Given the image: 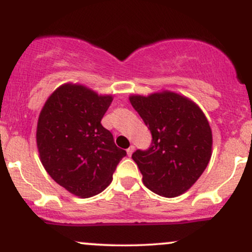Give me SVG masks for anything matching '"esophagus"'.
Wrapping results in <instances>:
<instances>
[{
  "mask_svg": "<svg viewBox=\"0 0 252 252\" xmlns=\"http://www.w3.org/2000/svg\"><path fill=\"white\" fill-rule=\"evenodd\" d=\"M135 150V147L134 146H130L128 149H126V154H128V156H131L132 153H134Z\"/></svg>",
  "mask_w": 252,
  "mask_h": 252,
  "instance_id": "34e87169",
  "label": "esophagus"
}]
</instances>
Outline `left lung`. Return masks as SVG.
Wrapping results in <instances>:
<instances>
[{"instance_id":"obj_1","label":"left lung","mask_w":252,"mask_h":252,"mask_svg":"<svg viewBox=\"0 0 252 252\" xmlns=\"http://www.w3.org/2000/svg\"><path fill=\"white\" fill-rule=\"evenodd\" d=\"M129 99L153 137L148 149H137L131 156L143 184L166 198L182 194L210 162L212 131L207 118L195 103L175 92L135 94Z\"/></svg>"}]
</instances>
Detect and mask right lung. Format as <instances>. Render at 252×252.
I'll use <instances>...</instances> for the list:
<instances>
[{
  "label": "right lung",
  "mask_w": 252,
  "mask_h": 252,
  "mask_svg": "<svg viewBox=\"0 0 252 252\" xmlns=\"http://www.w3.org/2000/svg\"><path fill=\"white\" fill-rule=\"evenodd\" d=\"M112 96H98L77 84H63L46 100L36 128V144L46 172L82 198L104 190L126 152L100 123Z\"/></svg>",
  "instance_id": "obj_1"
}]
</instances>
